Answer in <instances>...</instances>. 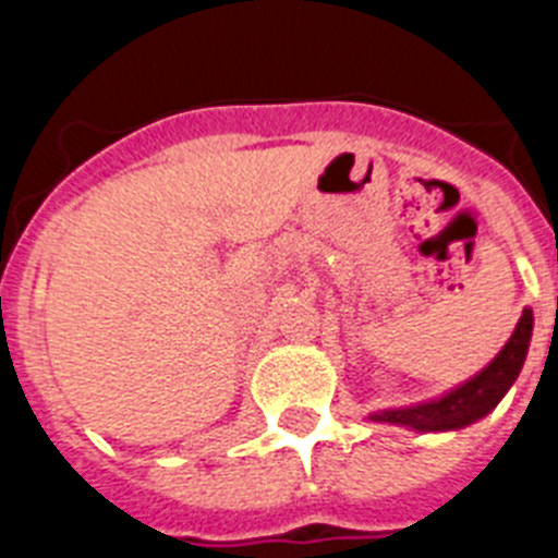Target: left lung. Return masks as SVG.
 <instances>
[{"label":"left lung","instance_id":"obj_1","mask_svg":"<svg viewBox=\"0 0 558 558\" xmlns=\"http://www.w3.org/2000/svg\"><path fill=\"white\" fill-rule=\"evenodd\" d=\"M531 332H534V313H531V307H525L514 332L506 340V347L475 377L447 391L445 397L427 399V402H418V405L374 411L368 418L372 422H386V425L411 427V430L418 433L461 430V427L472 425V422L495 411L497 402L514 386V379L522 372V363L529 357Z\"/></svg>","mask_w":558,"mask_h":558}]
</instances>
